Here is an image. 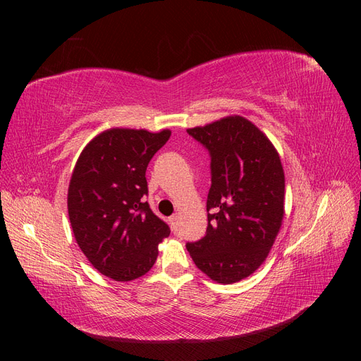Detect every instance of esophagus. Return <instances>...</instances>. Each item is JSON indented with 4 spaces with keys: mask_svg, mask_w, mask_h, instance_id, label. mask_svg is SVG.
<instances>
[{
    "mask_svg": "<svg viewBox=\"0 0 361 361\" xmlns=\"http://www.w3.org/2000/svg\"><path fill=\"white\" fill-rule=\"evenodd\" d=\"M170 224L173 227V231H178V226H179V215L174 214L170 216Z\"/></svg>",
    "mask_w": 361,
    "mask_h": 361,
    "instance_id": "esophagus-1",
    "label": "esophagus"
}]
</instances>
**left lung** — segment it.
I'll use <instances>...</instances> for the list:
<instances>
[{
  "label": "left lung",
  "instance_id": "8db88e82",
  "mask_svg": "<svg viewBox=\"0 0 361 361\" xmlns=\"http://www.w3.org/2000/svg\"><path fill=\"white\" fill-rule=\"evenodd\" d=\"M187 133L209 150L212 183L207 228L187 250L195 267L232 285L264 264L285 216V171L279 152L243 116H227Z\"/></svg>",
  "mask_w": 361,
  "mask_h": 361
}]
</instances>
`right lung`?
<instances>
[{"mask_svg": "<svg viewBox=\"0 0 361 361\" xmlns=\"http://www.w3.org/2000/svg\"><path fill=\"white\" fill-rule=\"evenodd\" d=\"M170 135V129H106L82 149L73 167L68 211L76 244L116 281L145 276L158 257V244L170 235L143 200L147 164Z\"/></svg>", "mask_w": 361, "mask_h": 361, "instance_id": "add662e5", "label": "right lung"}]
</instances>
